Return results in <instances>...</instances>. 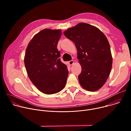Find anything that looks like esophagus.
Masks as SVG:
<instances>
[{
  "instance_id": "obj_1",
  "label": "esophagus",
  "mask_w": 131,
  "mask_h": 131,
  "mask_svg": "<svg viewBox=\"0 0 131 131\" xmlns=\"http://www.w3.org/2000/svg\"><path fill=\"white\" fill-rule=\"evenodd\" d=\"M68 63H69V64L70 65H72L73 64V63H74V62H73V61H72V60H71V61H69Z\"/></svg>"
}]
</instances>
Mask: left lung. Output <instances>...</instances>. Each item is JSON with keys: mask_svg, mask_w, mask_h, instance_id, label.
<instances>
[{"mask_svg": "<svg viewBox=\"0 0 131 131\" xmlns=\"http://www.w3.org/2000/svg\"><path fill=\"white\" fill-rule=\"evenodd\" d=\"M75 44L81 65L78 76L81 85L89 91L100 89L107 80L113 59L105 35L97 27L81 23L64 32Z\"/></svg>", "mask_w": 131, "mask_h": 131, "instance_id": "1", "label": "left lung"}]
</instances>
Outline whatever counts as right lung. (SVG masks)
<instances>
[{
	"label": "right lung",
	"instance_id": "add662e5",
	"mask_svg": "<svg viewBox=\"0 0 131 131\" xmlns=\"http://www.w3.org/2000/svg\"><path fill=\"white\" fill-rule=\"evenodd\" d=\"M61 30L45 29L34 36L26 50L24 64L28 76L40 91L55 94L65 87L68 74L57 49Z\"/></svg>",
	"mask_w": 131,
	"mask_h": 131
}]
</instances>
